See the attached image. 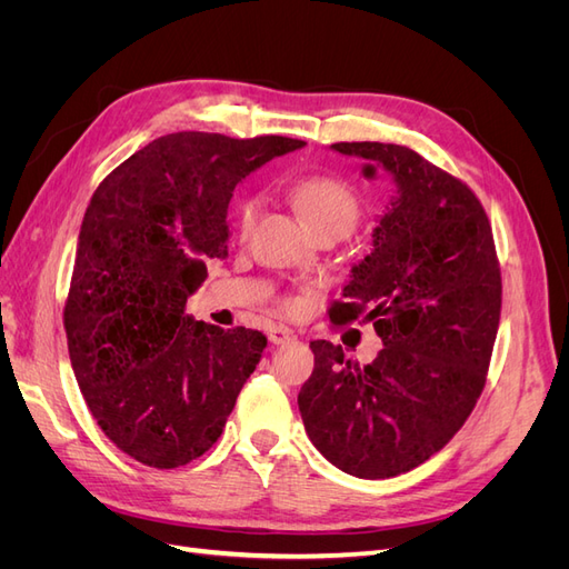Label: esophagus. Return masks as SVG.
Listing matches in <instances>:
<instances>
[{
    "instance_id": "1",
    "label": "esophagus",
    "mask_w": 569,
    "mask_h": 569,
    "mask_svg": "<svg viewBox=\"0 0 569 569\" xmlns=\"http://www.w3.org/2000/svg\"><path fill=\"white\" fill-rule=\"evenodd\" d=\"M268 339L280 347V343H287V341L295 339V332H291L289 327H284V325H272L270 332H268Z\"/></svg>"
}]
</instances>
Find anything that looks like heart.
<instances>
[{
	"instance_id": "1",
	"label": "heart",
	"mask_w": 569,
	"mask_h": 569,
	"mask_svg": "<svg viewBox=\"0 0 569 569\" xmlns=\"http://www.w3.org/2000/svg\"><path fill=\"white\" fill-rule=\"evenodd\" d=\"M291 201L313 232L327 226H343L351 230L360 213V203L353 189L332 176H311L291 184ZM258 213V201L244 199L237 206L239 230L249 232Z\"/></svg>"
}]
</instances>
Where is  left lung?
Masks as SVG:
<instances>
[{
	"instance_id": "1",
	"label": "left lung",
	"mask_w": 569,
	"mask_h": 569,
	"mask_svg": "<svg viewBox=\"0 0 569 569\" xmlns=\"http://www.w3.org/2000/svg\"><path fill=\"white\" fill-rule=\"evenodd\" d=\"M363 159V176L396 184L351 268L330 320L372 322L385 349L360 368L341 347L311 341L316 366L299 391L308 439L339 470L387 479L441 451L472 412L501 320V268L491 222L472 189L418 151L382 142L332 144Z\"/></svg>"
}]
</instances>
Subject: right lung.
<instances>
[{
	"label": "right lung",
	"instance_id": "obj_1",
	"mask_svg": "<svg viewBox=\"0 0 569 569\" xmlns=\"http://www.w3.org/2000/svg\"><path fill=\"white\" fill-rule=\"evenodd\" d=\"M301 140L173 132L97 187L78 237L63 327L76 380L120 451L170 470L222 435L266 335L184 313L206 261L228 256L234 187Z\"/></svg>",
	"mask_w": 569,
	"mask_h": 569
}]
</instances>
